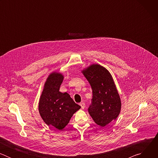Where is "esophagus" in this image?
Listing matches in <instances>:
<instances>
[{
    "label": "esophagus",
    "instance_id": "obj_1",
    "mask_svg": "<svg viewBox=\"0 0 158 158\" xmlns=\"http://www.w3.org/2000/svg\"><path fill=\"white\" fill-rule=\"evenodd\" d=\"M79 105L81 106V108H82V109H84V107H85V103H84V102H81Z\"/></svg>",
    "mask_w": 158,
    "mask_h": 158
}]
</instances>
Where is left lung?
<instances>
[{
	"label": "left lung",
	"instance_id": "8db88e82",
	"mask_svg": "<svg viewBox=\"0 0 158 158\" xmlns=\"http://www.w3.org/2000/svg\"><path fill=\"white\" fill-rule=\"evenodd\" d=\"M93 90L88 112L94 121L104 127L116 120L121 109V101L110 73L104 67L93 64L81 71Z\"/></svg>",
	"mask_w": 158,
	"mask_h": 158
}]
</instances>
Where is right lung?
I'll list each match as a JSON object with an SVG mask.
<instances>
[{"label": "right lung", "instance_id": "right-lung-1", "mask_svg": "<svg viewBox=\"0 0 158 158\" xmlns=\"http://www.w3.org/2000/svg\"><path fill=\"white\" fill-rule=\"evenodd\" d=\"M64 76L57 72L51 73L45 82L39 99V112L44 122L59 130L63 129L81 106L70 95L59 91Z\"/></svg>", "mask_w": 158, "mask_h": 158}]
</instances>
